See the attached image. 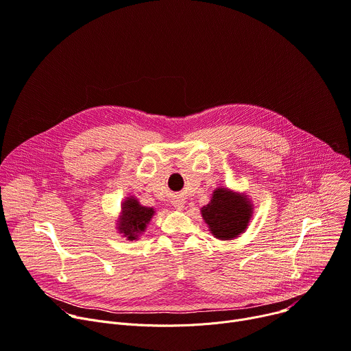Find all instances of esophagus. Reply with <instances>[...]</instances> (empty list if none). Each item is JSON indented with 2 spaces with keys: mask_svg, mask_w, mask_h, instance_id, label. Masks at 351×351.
Here are the masks:
<instances>
[{
  "mask_svg": "<svg viewBox=\"0 0 351 351\" xmlns=\"http://www.w3.org/2000/svg\"><path fill=\"white\" fill-rule=\"evenodd\" d=\"M173 206H175V208L182 210L183 206H184V202L182 199H176V200H173Z\"/></svg>",
  "mask_w": 351,
  "mask_h": 351,
  "instance_id": "1",
  "label": "esophagus"
}]
</instances>
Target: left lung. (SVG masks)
I'll return each instance as SVG.
<instances>
[{"mask_svg":"<svg viewBox=\"0 0 351 351\" xmlns=\"http://www.w3.org/2000/svg\"><path fill=\"white\" fill-rule=\"evenodd\" d=\"M202 215L211 234L226 241L237 238L245 231L252 217V206L243 195L217 189L211 202L202 208Z\"/></svg>","mask_w":351,"mask_h":351,"instance_id":"1","label":"left lung"}]
</instances>
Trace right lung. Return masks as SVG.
<instances>
[{"label": "right lung", "mask_w": 351, "mask_h": 351, "mask_svg": "<svg viewBox=\"0 0 351 351\" xmlns=\"http://www.w3.org/2000/svg\"><path fill=\"white\" fill-rule=\"evenodd\" d=\"M154 215V210L149 207L140 206L137 200L127 199L123 203V214L120 219L119 231L124 234L127 239H136L138 234H141L145 230V226L148 221Z\"/></svg>", "instance_id": "obj_1"}]
</instances>
